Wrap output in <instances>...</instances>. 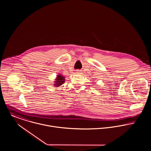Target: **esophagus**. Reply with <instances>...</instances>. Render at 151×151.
<instances>
[{
    "mask_svg": "<svg viewBox=\"0 0 151 151\" xmlns=\"http://www.w3.org/2000/svg\"><path fill=\"white\" fill-rule=\"evenodd\" d=\"M77 73H80V70H77V71H76Z\"/></svg>",
    "mask_w": 151,
    "mask_h": 151,
    "instance_id": "34e87169",
    "label": "esophagus"
}]
</instances>
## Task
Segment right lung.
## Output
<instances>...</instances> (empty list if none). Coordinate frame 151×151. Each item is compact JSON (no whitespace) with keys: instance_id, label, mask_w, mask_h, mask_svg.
<instances>
[{"instance_id":"1","label":"right lung","mask_w":151,"mask_h":151,"mask_svg":"<svg viewBox=\"0 0 151 151\" xmlns=\"http://www.w3.org/2000/svg\"><path fill=\"white\" fill-rule=\"evenodd\" d=\"M55 81H54V83L53 84L55 87H58L63 84L65 82V77H63L62 74H58L56 77V78L55 79Z\"/></svg>"}]
</instances>
